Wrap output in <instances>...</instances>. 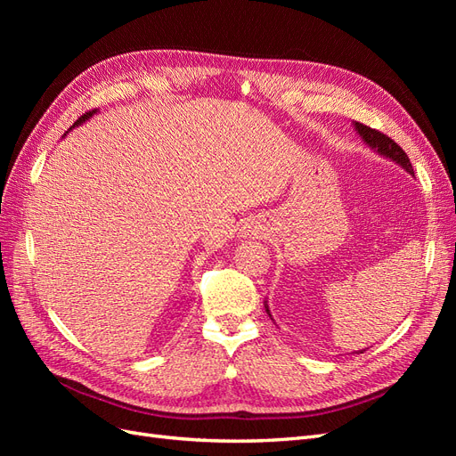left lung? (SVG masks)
Segmentation results:
<instances>
[{"instance_id": "left-lung-1", "label": "left lung", "mask_w": 456, "mask_h": 456, "mask_svg": "<svg viewBox=\"0 0 456 456\" xmlns=\"http://www.w3.org/2000/svg\"><path fill=\"white\" fill-rule=\"evenodd\" d=\"M352 126H354L355 133L362 136L363 144H367L372 151H377L379 156H382V158H386V159H392L394 163L399 165V167H403L409 175L415 176V171H412V165H411L407 154L390 139V136H386V134L380 133V131L370 129V127L363 126V123H360V121H354ZM265 308H266V314L270 315V320H273L272 314H270L268 300H265ZM355 354H363V350H357Z\"/></svg>"}]
</instances>
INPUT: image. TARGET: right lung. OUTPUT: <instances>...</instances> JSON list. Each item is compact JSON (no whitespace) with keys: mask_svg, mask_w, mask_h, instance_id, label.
<instances>
[{"mask_svg":"<svg viewBox=\"0 0 456 456\" xmlns=\"http://www.w3.org/2000/svg\"><path fill=\"white\" fill-rule=\"evenodd\" d=\"M94 114H96V110H93V112H87V114H84V116H81V118H79V119H77V121L74 123V126H72L70 129H68V131H72L74 127H79V126H81V123H86V121H87V119H91V118H93ZM68 131H66V133H68Z\"/></svg>","mask_w":456,"mask_h":456,"instance_id":"right-lung-1","label":"right lung"}]
</instances>
